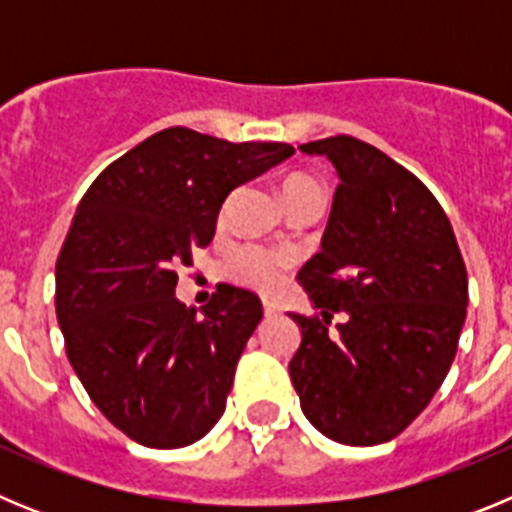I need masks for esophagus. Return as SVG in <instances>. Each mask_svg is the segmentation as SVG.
Returning a JSON list of instances; mask_svg holds the SVG:
<instances>
[{
    "label": "esophagus",
    "mask_w": 512,
    "mask_h": 512,
    "mask_svg": "<svg viewBox=\"0 0 512 512\" xmlns=\"http://www.w3.org/2000/svg\"><path fill=\"white\" fill-rule=\"evenodd\" d=\"M264 312H266V315H277L279 305L274 300H264Z\"/></svg>",
    "instance_id": "1"
}]
</instances>
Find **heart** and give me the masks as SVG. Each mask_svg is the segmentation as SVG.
<instances>
[{
    "label": "heart",
    "mask_w": 512,
    "mask_h": 512,
    "mask_svg": "<svg viewBox=\"0 0 512 512\" xmlns=\"http://www.w3.org/2000/svg\"><path fill=\"white\" fill-rule=\"evenodd\" d=\"M307 187H318V182L302 174L289 176V179H284L282 184V197ZM287 266H289V259L284 256V253L266 251V248H243V251H238L233 259H230L228 269L238 282L248 284V287L274 289L279 282H282Z\"/></svg>",
    "instance_id": "obj_1"
}]
</instances>
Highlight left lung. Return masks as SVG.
Segmentation results:
<instances>
[{"mask_svg":"<svg viewBox=\"0 0 512 512\" xmlns=\"http://www.w3.org/2000/svg\"><path fill=\"white\" fill-rule=\"evenodd\" d=\"M341 184L320 251L297 271L318 315L289 361L305 418L346 446L400 436L451 369L467 318V266L418 176L351 135L312 140ZM333 314L342 315L336 329Z\"/></svg>","mask_w":512,"mask_h":512,"instance_id":"left-lung-1","label":"left lung"}]
</instances>
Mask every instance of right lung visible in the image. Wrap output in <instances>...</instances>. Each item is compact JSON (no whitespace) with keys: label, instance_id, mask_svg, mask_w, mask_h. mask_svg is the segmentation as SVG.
Masks as SVG:
<instances>
[{"label":"right lung","instance_id":"right-lung-1","mask_svg":"<svg viewBox=\"0 0 512 512\" xmlns=\"http://www.w3.org/2000/svg\"><path fill=\"white\" fill-rule=\"evenodd\" d=\"M292 153L169 128L81 197L56 261V318L84 390L133 441L182 449L225 413L264 307L248 289L217 284L200 318L176 300V271L215 238L225 197Z\"/></svg>","mask_w":512,"mask_h":512}]
</instances>
